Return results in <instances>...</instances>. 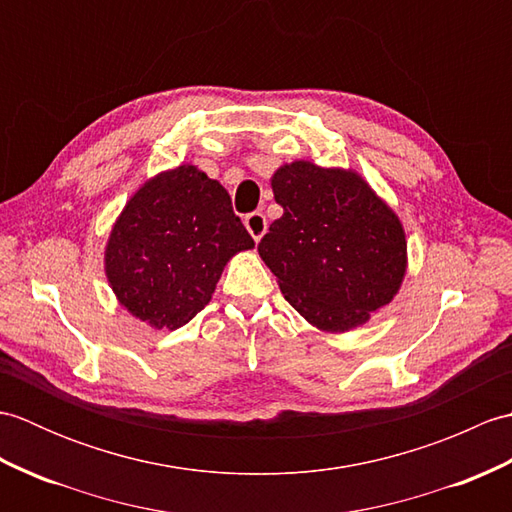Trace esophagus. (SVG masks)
<instances>
[{
    "mask_svg": "<svg viewBox=\"0 0 512 512\" xmlns=\"http://www.w3.org/2000/svg\"><path fill=\"white\" fill-rule=\"evenodd\" d=\"M244 224H246V228H248V233L253 235L255 242H259V239L264 237L266 228H268V220H266V215H264L262 211L248 213V215L244 217Z\"/></svg>",
    "mask_w": 512,
    "mask_h": 512,
    "instance_id": "34e87169",
    "label": "esophagus"
}]
</instances>
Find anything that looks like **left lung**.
<instances>
[{
  "instance_id": "1",
  "label": "left lung",
  "mask_w": 512,
  "mask_h": 512,
  "mask_svg": "<svg viewBox=\"0 0 512 512\" xmlns=\"http://www.w3.org/2000/svg\"><path fill=\"white\" fill-rule=\"evenodd\" d=\"M273 193L284 215L257 250L301 317L345 332L394 299L407 266L405 231L361 176L292 162L273 176Z\"/></svg>"
}]
</instances>
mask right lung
Returning <instances> with one entry per match:
<instances>
[{
	"mask_svg": "<svg viewBox=\"0 0 512 512\" xmlns=\"http://www.w3.org/2000/svg\"><path fill=\"white\" fill-rule=\"evenodd\" d=\"M253 246L222 184L182 165L127 202L107 242L105 270L134 317L176 330L211 301L228 259Z\"/></svg>",
	"mask_w": 512,
	"mask_h": 512,
	"instance_id": "1",
	"label": "right lung"
}]
</instances>
